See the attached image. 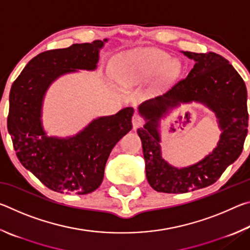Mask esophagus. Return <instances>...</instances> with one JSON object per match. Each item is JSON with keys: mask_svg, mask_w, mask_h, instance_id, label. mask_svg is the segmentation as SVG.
<instances>
[{"mask_svg": "<svg viewBox=\"0 0 250 250\" xmlns=\"http://www.w3.org/2000/svg\"><path fill=\"white\" fill-rule=\"evenodd\" d=\"M143 124H145V121H143V119H142V118H141L140 116L137 115V113H135V115H133V117H132V125H133V129L140 128V126L143 125Z\"/></svg>", "mask_w": 250, "mask_h": 250, "instance_id": "1", "label": "esophagus"}]
</instances>
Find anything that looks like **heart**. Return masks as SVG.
<instances>
[{
    "label": "heart",
    "instance_id": "b5f03b06",
    "mask_svg": "<svg viewBox=\"0 0 250 250\" xmlns=\"http://www.w3.org/2000/svg\"><path fill=\"white\" fill-rule=\"evenodd\" d=\"M171 61L167 54L156 49H138L120 58L118 76L125 82L139 83L153 77ZM176 66H172L170 74H174Z\"/></svg>",
    "mask_w": 250,
    "mask_h": 250
}]
</instances>
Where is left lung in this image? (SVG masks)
Listing matches in <instances>:
<instances>
[{
  "mask_svg": "<svg viewBox=\"0 0 250 250\" xmlns=\"http://www.w3.org/2000/svg\"><path fill=\"white\" fill-rule=\"evenodd\" d=\"M195 61L188 77L174 83L167 94L147 100L139 111L147 120L138 129L151 188L163 193H186L215 183L226 167L238 159L248 132L247 89L229 62L216 53L184 52ZM200 101L217 113L223 130L215 150L192 167L176 169L160 156L157 131L159 118L179 102Z\"/></svg>",
  "mask_w": 250,
  "mask_h": 250,
  "instance_id": "obj_1",
  "label": "left lung"
}]
</instances>
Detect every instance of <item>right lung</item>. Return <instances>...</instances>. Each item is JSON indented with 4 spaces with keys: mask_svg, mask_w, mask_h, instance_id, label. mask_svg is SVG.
<instances>
[{
    "mask_svg": "<svg viewBox=\"0 0 250 250\" xmlns=\"http://www.w3.org/2000/svg\"><path fill=\"white\" fill-rule=\"evenodd\" d=\"M104 42L41 53L12 84L7 129L16 156L52 191L78 195L94 192L104 180L112 147L132 129V108L98 118L68 139L47 137L42 126V101L49 84L76 69H95Z\"/></svg>",
    "mask_w": 250,
    "mask_h": 250,
    "instance_id": "right-lung-1",
    "label": "right lung"
}]
</instances>
